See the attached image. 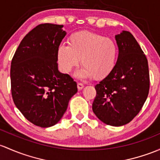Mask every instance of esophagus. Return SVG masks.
<instances>
[{
  "instance_id": "1",
  "label": "esophagus",
  "mask_w": 160,
  "mask_h": 160,
  "mask_svg": "<svg viewBox=\"0 0 160 160\" xmlns=\"http://www.w3.org/2000/svg\"><path fill=\"white\" fill-rule=\"evenodd\" d=\"M83 87H84V86H83V83H77V88H78V90H82V89L83 88Z\"/></svg>"
}]
</instances>
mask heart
I'll use <instances>...</instances> for the list:
<instances>
[{"instance_id": "1", "label": "heart", "mask_w": 160, "mask_h": 160, "mask_svg": "<svg viewBox=\"0 0 160 160\" xmlns=\"http://www.w3.org/2000/svg\"><path fill=\"white\" fill-rule=\"evenodd\" d=\"M118 47L110 38L100 33L83 31L73 33L68 39V46L59 47L58 59L64 73L70 72L80 62L83 66L77 73L78 77H92L99 80L110 74L118 57Z\"/></svg>"}]
</instances>
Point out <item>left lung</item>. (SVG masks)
<instances>
[{"mask_svg": "<svg viewBox=\"0 0 160 160\" xmlns=\"http://www.w3.org/2000/svg\"><path fill=\"white\" fill-rule=\"evenodd\" d=\"M119 54L113 70L95 86L93 111L104 123L120 127L137 115L149 90L148 60L132 33L116 35Z\"/></svg>", "mask_w": 160, "mask_h": 160, "instance_id": "left-lung-1", "label": "left lung"}]
</instances>
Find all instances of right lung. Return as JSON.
Returning a JSON list of instances; mask_svg holds the SVG:
<instances>
[{
  "mask_svg": "<svg viewBox=\"0 0 160 160\" xmlns=\"http://www.w3.org/2000/svg\"><path fill=\"white\" fill-rule=\"evenodd\" d=\"M62 28L53 23L38 25L21 40L11 60L13 102L38 127L58 123L77 92L73 79L58 70V48L66 35Z\"/></svg>",
  "mask_w": 160,
  "mask_h": 160,
  "instance_id": "add662e5",
  "label": "right lung"
}]
</instances>
